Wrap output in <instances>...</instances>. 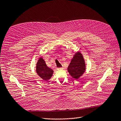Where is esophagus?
I'll list each match as a JSON object with an SVG mask.
<instances>
[{"label":"esophagus","mask_w":121,"mask_h":121,"mask_svg":"<svg viewBox=\"0 0 121 121\" xmlns=\"http://www.w3.org/2000/svg\"><path fill=\"white\" fill-rule=\"evenodd\" d=\"M63 69V67H59V68H57V69L58 70H61V69Z\"/></svg>","instance_id":"obj_1"}]
</instances>
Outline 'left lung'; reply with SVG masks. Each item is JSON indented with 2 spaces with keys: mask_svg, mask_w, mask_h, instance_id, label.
Instances as JSON below:
<instances>
[{
  "mask_svg": "<svg viewBox=\"0 0 121 121\" xmlns=\"http://www.w3.org/2000/svg\"><path fill=\"white\" fill-rule=\"evenodd\" d=\"M86 70L85 61L82 55L79 52L76 53L69 65L67 70L72 78L78 79Z\"/></svg>",
  "mask_w": 121,
  "mask_h": 121,
  "instance_id": "obj_1",
  "label": "left lung"
}]
</instances>
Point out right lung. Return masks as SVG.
I'll return each mask as SVG.
<instances>
[{
  "label": "right lung",
  "instance_id": "add662e5",
  "mask_svg": "<svg viewBox=\"0 0 121 121\" xmlns=\"http://www.w3.org/2000/svg\"><path fill=\"white\" fill-rule=\"evenodd\" d=\"M36 72L44 80H48L51 78L53 74V70L48 67L42 58H40L36 64Z\"/></svg>",
  "mask_w": 121,
  "mask_h": 121
}]
</instances>
